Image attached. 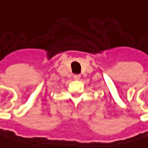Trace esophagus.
Here are the masks:
<instances>
[{
	"mask_svg": "<svg viewBox=\"0 0 148 148\" xmlns=\"http://www.w3.org/2000/svg\"><path fill=\"white\" fill-rule=\"evenodd\" d=\"M73 77H74V79H75V80H79V79H80V77H81V75H79V74H76V75H74V76H73Z\"/></svg>",
	"mask_w": 148,
	"mask_h": 148,
	"instance_id": "esophagus-1",
	"label": "esophagus"
}]
</instances>
